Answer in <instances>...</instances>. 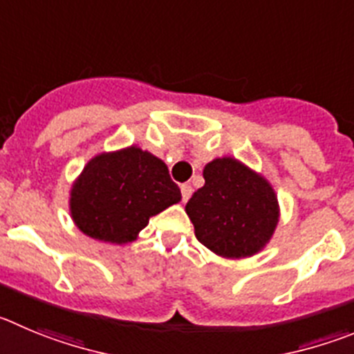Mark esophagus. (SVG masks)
I'll use <instances>...</instances> for the list:
<instances>
[{"instance_id": "obj_1", "label": "esophagus", "mask_w": 354, "mask_h": 354, "mask_svg": "<svg viewBox=\"0 0 354 354\" xmlns=\"http://www.w3.org/2000/svg\"><path fill=\"white\" fill-rule=\"evenodd\" d=\"M192 192H194L192 185H188V183L181 185V199H183V203H187V201L192 197Z\"/></svg>"}]
</instances>
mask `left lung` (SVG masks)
<instances>
[{
  "mask_svg": "<svg viewBox=\"0 0 354 354\" xmlns=\"http://www.w3.org/2000/svg\"><path fill=\"white\" fill-rule=\"evenodd\" d=\"M203 176L204 187L185 206L199 243L223 259L262 252L279 222L272 185L234 157L211 160Z\"/></svg>",
  "mask_w": 354,
  "mask_h": 354,
  "instance_id": "1",
  "label": "left lung"
}]
</instances>
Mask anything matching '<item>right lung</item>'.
Returning a JSON list of instances; mask_svg holds the SVG:
<instances>
[{
    "mask_svg": "<svg viewBox=\"0 0 354 354\" xmlns=\"http://www.w3.org/2000/svg\"><path fill=\"white\" fill-rule=\"evenodd\" d=\"M180 201L164 160L132 145L85 164L71 185L69 213L85 236L125 244L138 239L151 216Z\"/></svg>",
    "mask_w": 354,
    "mask_h": 354,
    "instance_id": "right-lung-1",
    "label": "right lung"
}]
</instances>
